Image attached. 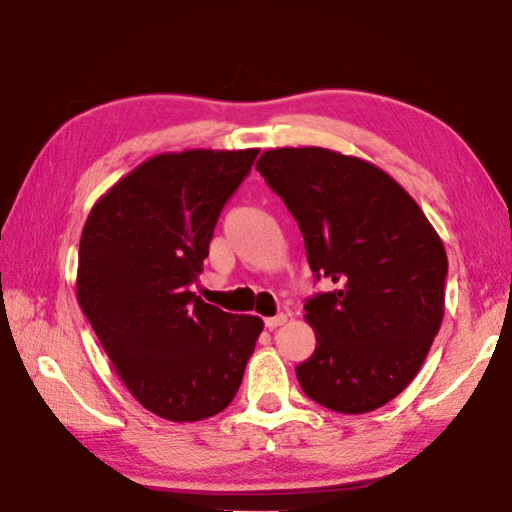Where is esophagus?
<instances>
[{
  "label": "esophagus",
  "instance_id": "esophagus-1",
  "mask_svg": "<svg viewBox=\"0 0 512 512\" xmlns=\"http://www.w3.org/2000/svg\"><path fill=\"white\" fill-rule=\"evenodd\" d=\"M284 323H287V316H284V314H277V316H271V318L264 320V325L268 329H277V327L284 325Z\"/></svg>",
  "mask_w": 512,
  "mask_h": 512
}]
</instances>
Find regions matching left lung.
I'll return each mask as SVG.
<instances>
[{"mask_svg":"<svg viewBox=\"0 0 512 512\" xmlns=\"http://www.w3.org/2000/svg\"><path fill=\"white\" fill-rule=\"evenodd\" d=\"M257 171L298 221L316 280L334 282L305 302L316 350L296 368L302 391L339 413L379 409L418 375L443 323V241L402 185L354 155L284 146Z\"/></svg>","mask_w":512,"mask_h":512,"instance_id":"1","label":"left lung"}]
</instances>
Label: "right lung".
<instances>
[{"mask_svg": "<svg viewBox=\"0 0 512 512\" xmlns=\"http://www.w3.org/2000/svg\"><path fill=\"white\" fill-rule=\"evenodd\" d=\"M259 149L153 155L90 210L76 298L124 386L171 422L221 413L264 323L207 305L189 284Z\"/></svg>", "mask_w": 512, "mask_h": 512, "instance_id": "add662e5", "label": "right lung"}]
</instances>
